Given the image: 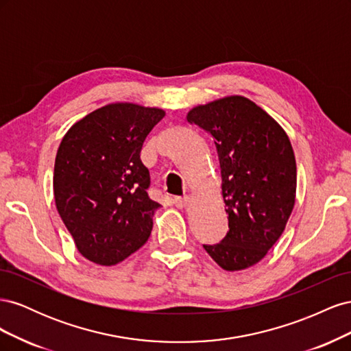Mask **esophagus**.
<instances>
[{
    "label": "esophagus",
    "mask_w": 351,
    "mask_h": 351,
    "mask_svg": "<svg viewBox=\"0 0 351 351\" xmlns=\"http://www.w3.org/2000/svg\"><path fill=\"white\" fill-rule=\"evenodd\" d=\"M189 196H176L174 199H173V204L176 205V208H184L187 204H189Z\"/></svg>",
    "instance_id": "obj_1"
}]
</instances>
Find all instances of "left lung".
I'll return each instance as SVG.
<instances>
[{
  "label": "left lung",
  "instance_id": "8db88e82",
  "mask_svg": "<svg viewBox=\"0 0 351 351\" xmlns=\"http://www.w3.org/2000/svg\"><path fill=\"white\" fill-rule=\"evenodd\" d=\"M187 121L214 137L228 215L227 236L204 249L226 271L249 268L280 239L294 206L297 173L289 136L243 97L199 105Z\"/></svg>",
  "mask_w": 351,
  "mask_h": 351
}]
</instances>
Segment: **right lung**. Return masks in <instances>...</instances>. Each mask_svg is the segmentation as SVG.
<instances>
[{
    "label": "right lung",
    "mask_w": 351,
    "mask_h": 351,
    "mask_svg": "<svg viewBox=\"0 0 351 351\" xmlns=\"http://www.w3.org/2000/svg\"><path fill=\"white\" fill-rule=\"evenodd\" d=\"M165 117L159 108L110 104L62 137L54 165L58 214L82 256L111 267L147 241L158 202L141 161L146 136Z\"/></svg>",
    "instance_id": "right-lung-1"
}]
</instances>
